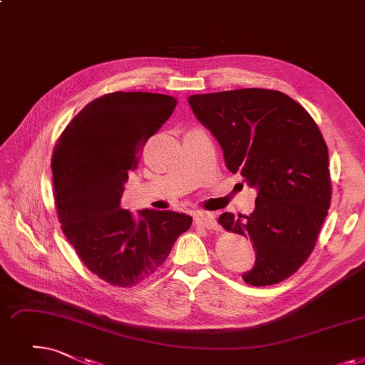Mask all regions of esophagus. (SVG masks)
<instances>
[{"label":"esophagus","mask_w":365,"mask_h":365,"mask_svg":"<svg viewBox=\"0 0 365 365\" xmlns=\"http://www.w3.org/2000/svg\"><path fill=\"white\" fill-rule=\"evenodd\" d=\"M195 224L205 230H219L217 222L212 213H198L195 216Z\"/></svg>","instance_id":"1"}]
</instances>
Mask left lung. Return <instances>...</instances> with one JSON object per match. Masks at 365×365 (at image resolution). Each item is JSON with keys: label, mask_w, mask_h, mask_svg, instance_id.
<instances>
[{"label": "left lung", "mask_w": 365, "mask_h": 365, "mask_svg": "<svg viewBox=\"0 0 365 365\" xmlns=\"http://www.w3.org/2000/svg\"><path fill=\"white\" fill-rule=\"evenodd\" d=\"M187 103L219 141L228 170L258 189L249 216H219L257 250L243 280L267 287L288 279L307 261L331 202L328 148L318 125L303 106L272 89L197 93Z\"/></svg>", "instance_id": "left-lung-1"}]
</instances>
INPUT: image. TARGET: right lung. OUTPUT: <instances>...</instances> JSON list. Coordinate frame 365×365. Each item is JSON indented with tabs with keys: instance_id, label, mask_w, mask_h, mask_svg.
<instances>
[{
	"instance_id": "obj_1",
	"label": "right lung",
	"mask_w": 365,
	"mask_h": 365,
	"mask_svg": "<svg viewBox=\"0 0 365 365\" xmlns=\"http://www.w3.org/2000/svg\"><path fill=\"white\" fill-rule=\"evenodd\" d=\"M178 100L152 92H112L86 104L58 138L52 158L61 228L89 270L113 287L152 277L192 217L120 207L141 148Z\"/></svg>"
}]
</instances>
